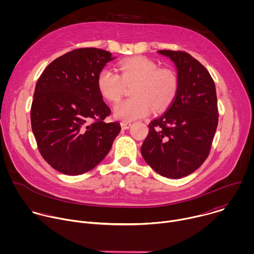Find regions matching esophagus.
Segmentation results:
<instances>
[{"label": "esophagus", "mask_w": 254, "mask_h": 254, "mask_svg": "<svg viewBox=\"0 0 254 254\" xmlns=\"http://www.w3.org/2000/svg\"><path fill=\"white\" fill-rule=\"evenodd\" d=\"M121 126H122V128H123V129H127V128L130 127L131 124H130V123H125V122H123V123L121 124Z\"/></svg>", "instance_id": "esophagus-1"}]
</instances>
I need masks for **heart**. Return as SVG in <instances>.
Returning a JSON list of instances; mask_svg holds the SVG:
<instances>
[{
    "label": "heart",
    "instance_id": "1",
    "mask_svg": "<svg viewBox=\"0 0 254 254\" xmlns=\"http://www.w3.org/2000/svg\"><path fill=\"white\" fill-rule=\"evenodd\" d=\"M121 74L110 69H102L97 76L100 94L111 102L121 99L127 86L133 84L132 98L115 106V117L130 122L146 117L151 107L155 112L167 108L178 90V78L174 71L158 68L157 63L146 57H133L119 63Z\"/></svg>",
    "mask_w": 254,
    "mask_h": 254
}]
</instances>
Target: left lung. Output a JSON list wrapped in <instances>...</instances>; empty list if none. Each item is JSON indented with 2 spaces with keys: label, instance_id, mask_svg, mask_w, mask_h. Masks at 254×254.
<instances>
[{
  "label": "left lung",
  "instance_id": "left-lung-1",
  "mask_svg": "<svg viewBox=\"0 0 254 254\" xmlns=\"http://www.w3.org/2000/svg\"><path fill=\"white\" fill-rule=\"evenodd\" d=\"M177 68L178 90L167 112L149 125L140 152L161 176L180 179L207 159L218 125L215 83L207 69L190 54L160 50Z\"/></svg>",
  "mask_w": 254,
  "mask_h": 254
}]
</instances>
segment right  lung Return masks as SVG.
Masks as SVG:
<instances>
[{"label":"right lung","instance_id":"obj_1","mask_svg":"<svg viewBox=\"0 0 254 254\" xmlns=\"http://www.w3.org/2000/svg\"><path fill=\"white\" fill-rule=\"evenodd\" d=\"M112 53L80 48L52 61L36 83L31 126L43 159L58 172L76 176L95 168L121 131L105 123L111 108L102 100L97 76Z\"/></svg>","mask_w":254,"mask_h":254}]
</instances>
